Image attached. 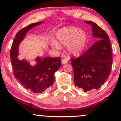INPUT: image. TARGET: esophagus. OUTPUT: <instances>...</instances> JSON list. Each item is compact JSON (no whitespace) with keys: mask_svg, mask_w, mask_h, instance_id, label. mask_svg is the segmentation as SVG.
<instances>
[{"mask_svg":"<svg viewBox=\"0 0 121 121\" xmlns=\"http://www.w3.org/2000/svg\"><path fill=\"white\" fill-rule=\"evenodd\" d=\"M67 62H68V61H67V59H62V64L63 65L67 64Z\"/></svg>","mask_w":121,"mask_h":121,"instance_id":"1","label":"esophagus"}]
</instances>
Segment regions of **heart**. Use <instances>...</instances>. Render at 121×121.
I'll return each mask as SVG.
<instances>
[{
    "instance_id": "heart-1",
    "label": "heart",
    "mask_w": 121,
    "mask_h": 121,
    "mask_svg": "<svg viewBox=\"0 0 121 121\" xmlns=\"http://www.w3.org/2000/svg\"><path fill=\"white\" fill-rule=\"evenodd\" d=\"M55 37L58 42L52 40V47L60 49V44L67 45L68 53L74 56L79 55L83 52L88 40L86 32L76 27L69 26L60 28L56 32Z\"/></svg>"
}]
</instances>
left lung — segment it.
<instances>
[{
	"label": "left lung",
	"instance_id": "1",
	"mask_svg": "<svg viewBox=\"0 0 121 121\" xmlns=\"http://www.w3.org/2000/svg\"><path fill=\"white\" fill-rule=\"evenodd\" d=\"M93 36L99 40L78 58L71 59L74 83L84 92L101 87L111 73L112 56L108 35L92 21Z\"/></svg>",
	"mask_w": 121,
	"mask_h": 121
}]
</instances>
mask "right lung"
<instances>
[{
    "label": "right lung",
    "mask_w": 121,
    "mask_h": 121,
    "mask_svg": "<svg viewBox=\"0 0 121 121\" xmlns=\"http://www.w3.org/2000/svg\"><path fill=\"white\" fill-rule=\"evenodd\" d=\"M43 22L32 23L16 34L10 50V59L15 77L22 86L35 93H41L53 84L54 74L61 65L60 57H37L36 64L32 65L29 61L18 59V48L26 33L33 27Z\"/></svg>",
    "instance_id": "right-lung-1"
}]
</instances>
